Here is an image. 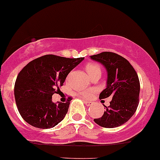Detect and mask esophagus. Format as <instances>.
Segmentation results:
<instances>
[{
  "instance_id": "obj_1",
  "label": "esophagus",
  "mask_w": 160,
  "mask_h": 160,
  "mask_svg": "<svg viewBox=\"0 0 160 160\" xmlns=\"http://www.w3.org/2000/svg\"><path fill=\"white\" fill-rule=\"evenodd\" d=\"M84 103H85V105L87 106H90L92 104V102H88V101H85V100H84Z\"/></svg>"
}]
</instances>
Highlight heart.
Here are the masks:
<instances>
[{
    "label": "heart",
    "instance_id": "obj_1",
    "mask_svg": "<svg viewBox=\"0 0 160 160\" xmlns=\"http://www.w3.org/2000/svg\"><path fill=\"white\" fill-rule=\"evenodd\" d=\"M86 71H87L88 74L90 76L91 74L95 73L96 71H101L100 67L96 63H88L86 66ZM93 89H90V90H84L80 93V96L85 99H89L92 96V93L93 92Z\"/></svg>",
    "mask_w": 160,
    "mask_h": 160
}]
</instances>
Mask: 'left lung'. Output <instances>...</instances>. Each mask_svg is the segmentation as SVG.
<instances>
[{"label": "left lung", "instance_id": "8db88e82", "mask_svg": "<svg viewBox=\"0 0 160 160\" xmlns=\"http://www.w3.org/2000/svg\"><path fill=\"white\" fill-rule=\"evenodd\" d=\"M90 58L102 64L107 72L106 88L100 92L99 99L112 97L109 106L103 105L102 116L94 122L106 128L119 127L134 115L139 104L138 74L128 61L113 52H102Z\"/></svg>", "mask_w": 160, "mask_h": 160}]
</instances>
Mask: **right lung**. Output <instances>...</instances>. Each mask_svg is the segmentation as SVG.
Wrapping results in <instances>:
<instances>
[{"label":"right lung","instance_id":"obj_1","mask_svg":"<svg viewBox=\"0 0 160 160\" xmlns=\"http://www.w3.org/2000/svg\"><path fill=\"white\" fill-rule=\"evenodd\" d=\"M84 58H66L47 54L30 61L19 73L14 96L19 112L24 121L35 128H54L65 117L71 98L67 102L52 101L68 73Z\"/></svg>","mask_w":160,"mask_h":160}]
</instances>
